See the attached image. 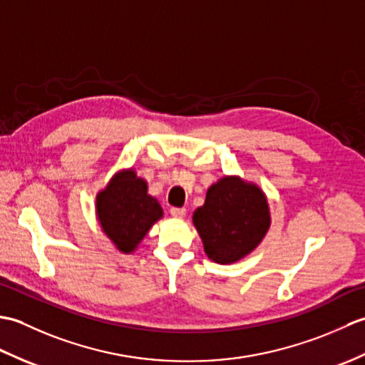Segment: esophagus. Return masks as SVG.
I'll list each match as a JSON object with an SVG mask.
<instances>
[{"instance_id": "1", "label": "esophagus", "mask_w": 365, "mask_h": 365, "mask_svg": "<svg viewBox=\"0 0 365 365\" xmlns=\"http://www.w3.org/2000/svg\"><path fill=\"white\" fill-rule=\"evenodd\" d=\"M170 215H173L174 218H183V216L187 215V210H185V208H177V207H173V208H170Z\"/></svg>"}]
</instances>
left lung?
I'll return each instance as SVG.
<instances>
[{
	"instance_id": "1",
	"label": "left lung",
	"mask_w": 365,
	"mask_h": 365,
	"mask_svg": "<svg viewBox=\"0 0 365 365\" xmlns=\"http://www.w3.org/2000/svg\"><path fill=\"white\" fill-rule=\"evenodd\" d=\"M192 224L208 259L221 265L242 260L271 226L265 192L237 175L222 177L207 190L204 205L192 213Z\"/></svg>"
}]
</instances>
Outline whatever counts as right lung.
Here are the masks:
<instances>
[{
  "label": "right lung",
  "instance_id": "add662e5",
  "mask_svg": "<svg viewBox=\"0 0 365 365\" xmlns=\"http://www.w3.org/2000/svg\"><path fill=\"white\" fill-rule=\"evenodd\" d=\"M97 220L103 234L123 254L133 252L155 222L163 218L158 200L147 192V182L135 169L115 173L96 197Z\"/></svg>",
  "mask_w": 365,
  "mask_h": 365
}]
</instances>
